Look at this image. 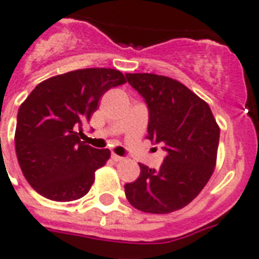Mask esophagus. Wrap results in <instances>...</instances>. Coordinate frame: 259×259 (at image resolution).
I'll use <instances>...</instances> for the list:
<instances>
[{"label":"esophagus","instance_id":"34e87169","mask_svg":"<svg viewBox=\"0 0 259 259\" xmlns=\"http://www.w3.org/2000/svg\"><path fill=\"white\" fill-rule=\"evenodd\" d=\"M111 158H112V160H114V161H116V162H119V161H123V157L118 156V154H115V153L111 154Z\"/></svg>","mask_w":259,"mask_h":259}]
</instances>
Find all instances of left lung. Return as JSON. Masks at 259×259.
<instances>
[{
    "label": "left lung",
    "instance_id": "1",
    "mask_svg": "<svg viewBox=\"0 0 259 259\" xmlns=\"http://www.w3.org/2000/svg\"><path fill=\"white\" fill-rule=\"evenodd\" d=\"M149 108L147 139L166 157L160 169L139 163L140 176L124 186L128 202L148 213H169L191 203L216 166L220 128L208 103L177 79L127 73Z\"/></svg>",
    "mask_w": 259,
    "mask_h": 259
}]
</instances>
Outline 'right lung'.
<instances>
[{
    "label": "right lung",
    "instance_id": "add662e5",
    "mask_svg": "<svg viewBox=\"0 0 259 259\" xmlns=\"http://www.w3.org/2000/svg\"><path fill=\"white\" fill-rule=\"evenodd\" d=\"M116 69L86 68L46 79L18 110L15 152L30 186L44 198L72 202L89 193L96 170L111 156L81 141L82 125L108 89L123 85Z\"/></svg>",
    "mask_w": 259,
    "mask_h": 259
}]
</instances>
